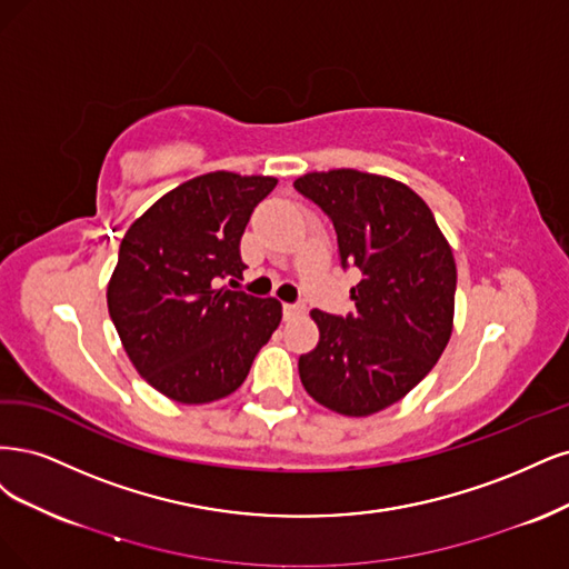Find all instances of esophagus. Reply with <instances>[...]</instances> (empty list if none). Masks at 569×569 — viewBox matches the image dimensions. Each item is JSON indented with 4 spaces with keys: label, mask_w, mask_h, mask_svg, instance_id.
I'll list each match as a JSON object with an SVG mask.
<instances>
[{
    "label": "esophagus",
    "mask_w": 569,
    "mask_h": 569,
    "mask_svg": "<svg viewBox=\"0 0 569 569\" xmlns=\"http://www.w3.org/2000/svg\"><path fill=\"white\" fill-rule=\"evenodd\" d=\"M305 311V305H290V302H286L283 305V317L286 319H296V317H300Z\"/></svg>",
    "instance_id": "1"
}]
</instances>
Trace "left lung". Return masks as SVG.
<instances>
[{"label":"left lung","mask_w":569,"mask_h":569,"mask_svg":"<svg viewBox=\"0 0 569 569\" xmlns=\"http://www.w3.org/2000/svg\"><path fill=\"white\" fill-rule=\"evenodd\" d=\"M292 187L333 222L342 269L361 273L355 315L311 311L319 345L300 357V380L336 413H378L432 371L451 338V248L426 200L390 177L328 170Z\"/></svg>","instance_id":"left-lung-1"}]
</instances>
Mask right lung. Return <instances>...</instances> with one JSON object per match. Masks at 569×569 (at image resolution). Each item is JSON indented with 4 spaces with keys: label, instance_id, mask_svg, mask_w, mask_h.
Here are the masks:
<instances>
[{
    "label": "right lung",
    "instance_id": "obj_1",
    "mask_svg": "<svg viewBox=\"0 0 569 569\" xmlns=\"http://www.w3.org/2000/svg\"><path fill=\"white\" fill-rule=\"evenodd\" d=\"M277 179L208 172L184 181L127 229L108 315L139 376L181 405L241 388L281 323L277 298L219 286L238 279L241 236Z\"/></svg>",
    "mask_w": 569,
    "mask_h": 569
}]
</instances>
